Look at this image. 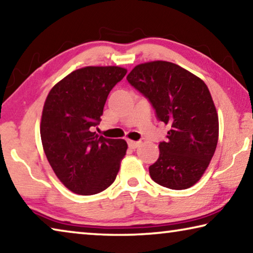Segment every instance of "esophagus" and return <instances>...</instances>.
I'll return each instance as SVG.
<instances>
[{
	"instance_id": "34e87169",
	"label": "esophagus",
	"mask_w": 253,
	"mask_h": 253,
	"mask_svg": "<svg viewBox=\"0 0 253 253\" xmlns=\"http://www.w3.org/2000/svg\"><path fill=\"white\" fill-rule=\"evenodd\" d=\"M128 146H129L130 148H137L139 146V142L128 141Z\"/></svg>"
}]
</instances>
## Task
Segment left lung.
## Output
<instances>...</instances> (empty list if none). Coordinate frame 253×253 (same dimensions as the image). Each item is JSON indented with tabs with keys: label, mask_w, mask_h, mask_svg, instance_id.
<instances>
[{
	"label": "left lung",
	"mask_w": 253,
	"mask_h": 253,
	"mask_svg": "<svg viewBox=\"0 0 253 253\" xmlns=\"http://www.w3.org/2000/svg\"><path fill=\"white\" fill-rule=\"evenodd\" d=\"M127 81L170 127L160 142V156L148 168L153 181L174 190L187 189L202 178L218 141V117L203 80L177 64H139Z\"/></svg>",
	"instance_id": "1"
}]
</instances>
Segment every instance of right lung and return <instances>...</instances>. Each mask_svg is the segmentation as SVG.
<instances>
[{
  "mask_svg": "<svg viewBox=\"0 0 253 253\" xmlns=\"http://www.w3.org/2000/svg\"><path fill=\"white\" fill-rule=\"evenodd\" d=\"M126 73L118 66L83 67L47 95L40 124L43 151L57 178L75 194H98L117 177L127 143L93 128L101 122L108 94Z\"/></svg>",
  "mask_w": 253,
  "mask_h": 253,
  "instance_id": "right-lung-1",
  "label": "right lung"
}]
</instances>
